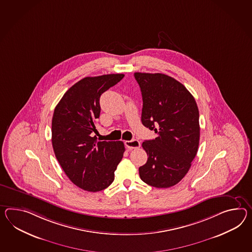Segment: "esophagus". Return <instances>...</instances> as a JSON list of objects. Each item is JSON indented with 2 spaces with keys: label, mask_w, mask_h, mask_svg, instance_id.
I'll return each mask as SVG.
<instances>
[{
  "label": "esophagus",
  "mask_w": 252,
  "mask_h": 252,
  "mask_svg": "<svg viewBox=\"0 0 252 252\" xmlns=\"http://www.w3.org/2000/svg\"><path fill=\"white\" fill-rule=\"evenodd\" d=\"M125 146L129 149H134V148H140V142L136 139H133L130 141H125Z\"/></svg>",
  "instance_id": "esophagus-1"
}]
</instances>
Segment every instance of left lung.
Wrapping results in <instances>:
<instances>
[{
	"instance_id": "1",
	"label": "left lung",
	"mask_w": 252,
	"mask_h": 252,
	"mask_svg": "<svg viewBox=\"0 0 252 252\" xmlns=\"http://www.w3.org/2000/svg\"><path fill=\"white\" fill-rule=\"evenodd\" d=\"M143 99L142 124L158 136L143 142L148 161L139 167L142 180L170 188L184 178L199 144V113L195 98L181 83L164 74L135 73Z\"/></svg>"
}]
</instances>
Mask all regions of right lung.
<instances>
[{
  "label": "right lung",
  "instance_id": "add662e5",
  "mask_svg": "<svg viewBox=\"0 0 252 252\" xmlns=\"http://www.w3.org/2000/svg\"><path fill=\"white\" fill-rule=\"evenodd\" d=\"M125 74L85 77L70 87L55 108L52 144L63 170L75 186L90 192L109 187L123 158L122 141H98L99 100L103 93L122 80Z\"/></svg>",
  "mask_w": 252,
  "mask_h": 252
}]
</instances>
